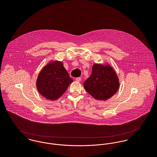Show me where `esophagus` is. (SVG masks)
I'll use <instances>...</instances> for the list:
<instances>
[{"instance_id":"esophagus-1","label":"esophagus","mask_w":157,"mask_h":157,"mask_svg":"<svg viewBox=\"0 0 157 157\" xmlns=\"http://www.w3.org/2000/svg\"><path fill=\"white\" fill-rule=\"evenodd\" d=\"M75 80H76V81H77V82H80V81H81V80H82V78L79 77L76 78H75Z\"/></svg>"}]
</instances>
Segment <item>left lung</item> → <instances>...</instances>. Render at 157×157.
I'll return each mask as SVG.
<instances>
[{
  "label": "left lung",
  "mask_w": 157,
  "mask_h": 157,
  "mask_svg": "<svg viewBox=\"0 0 157 157\" xmlns=\"http://www.w3.org/2000/svg\"><path fill=\"white\" fill-rule=\"evenodd\" d=\"M86 90L94 98L106 100L118 90V78L109 65L95 64L90 77L84 82Z\"/></svg>",
  "instance_id": "left-lung-1"
}]
</instances>
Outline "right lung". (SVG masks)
Instances as JSON below:
<instances>
[{
	"label": "right lung",
	"mask_w": 157,
	"mask_h": 157,
	"mask_svg": "<svg viewBox=\"0 0 157 157\" xmlns=\"http://www.w3.org/2000/svg\"><path fill=\"white\" fill-rule=\"evenodd\" d=\"M73 82L62 62H55L45 66L37 80L39 93L51 100L58 99Z\"/></svg>",
	"instance_id": "right-lung-1"
}]
</instances>
